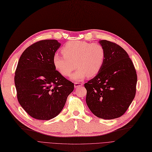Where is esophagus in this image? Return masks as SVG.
Wrapping results in <instances>:
<instances>
[{
	"label": "esophagus",
	"mask_w": 152,
	"mask_h": 152,
	"mask_svg": "<svg viewBox=\"0 0 152 152\" xmlns=\"http://www.w3.org/2000/svg\"><path fill=\"white\" fill-rule=\"evenodd\" d=\"M83 86V84L81 83H75V88H77L79 87H81Z\"/></svg>",
	"instance_id": "34e87169"
}]
</instances>
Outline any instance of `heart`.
Wrapping results in <instances>:
<instances>
[{"label": "heart", "mask_w": 152, "mask_h": 152, "mask_svg": "<svg viewBox=\"0 0 152 152\" xmlns=\"http://www.w3.org/2000/svg\"><path fill=\"white\" fill-rule=\"evenodd\" d=\"M61 52L63 55L54 54L53 66L63 76H69L76 66L77 69L70 77L75 81H83L87 76H96L105 62V49L97 43L70 41L64 45Z\"/></svg>", "instance_id": "b5f03b06"}]
</instances>
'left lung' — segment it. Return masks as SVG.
<instances>
[{
	"instance_id": "1",
	"label": "left lung",
	"mask_w": 152,
	"mask_h": 152,
	"mask_svg": "<svg viewBox=\"0 0 152 152\" xmlns=\"http://www.w3.org/2000/svg\"><path fill=\"white\" fill-rule=\"evenodd\" d=\"M99 43L105 50V62L99 73L84 84L86 101L94 115L111 119L121 116L130 106L137 77L133 63L121 47L107 40Z\"/></svg>"
}]
</instances>
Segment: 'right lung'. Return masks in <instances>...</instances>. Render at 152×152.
<instances>
[{
    "mask_svg": "<svg viewBox=\"0 0 152 152\" xmlns=\"http://www.w3.org/2000/svg\"><path fill=\"white\" fill-rule=\"evenodd\" d=\"M61 44L42 40L23 52L15 71L17 98L26 112L39 120L57 116L65 105L74 84L55 69L53 57Z\"/></svg>",
    "mask_w": 152,
    "mask_h": 152,
    "instance_id": "1",
    "label": "right lung"
}]
</instances>
